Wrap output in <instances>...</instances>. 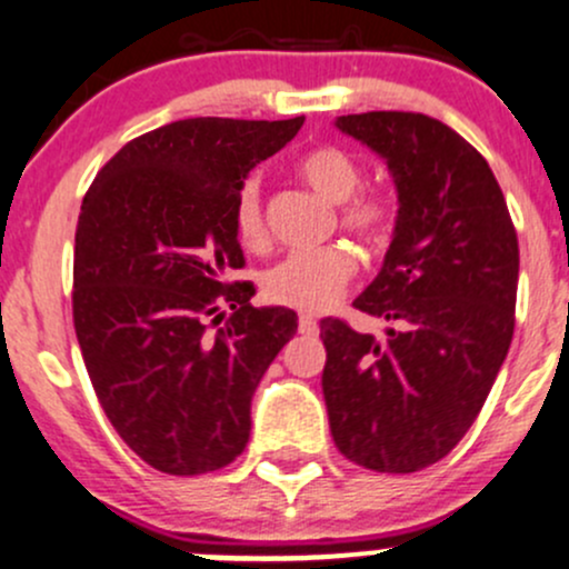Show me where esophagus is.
<instances>
[{
    "mask_svg": "<svg viewBox=\"0 0 569 569\" xmlns=\"http://www.w3.org/2000/svg\"><path fill=\"white\" fill-rule=\"evenodd\" d=\"M299 335H308V337L318 335V321L313 316H299Z\"/></svg>",
    "mask_w": 569,
    "mask_h": 569,
    "instance_id": "obj_1",
    "label": "esophagus"
}]
</instances>
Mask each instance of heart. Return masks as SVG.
I'll return each mask as SVG.
<instances>
[{"mask_svg": "<svg viewBox=\"0 0 569 569\" xmlns=\"http://www.w3.org/2000/svg\"><path fill=\"white\" fill-rule=\"evenodd\" d=\"M297 172L323 199L340 204V227L365 240H383L391 227V204L378 193H356L361 172L340 148H313L297 161ZM234 234L246 248H261L267 240L261 213L259 180L248 178L234 197ZM356 270L353 253L346 246H323L313 251H295L261 274V291L272 305L318 313L329 308L348 286Z\"/></svg>", "mask_w": 569, "mask_h": 569, "instance_id": "1", "label": "heart"}]
</instances>
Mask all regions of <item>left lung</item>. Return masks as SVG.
<instances>
[{
  "instance_id": "left-lung-1",
  "label": "left lung",
  "mask_w": 569,
  "mask_h": 569,
  "mask_svg": "<svg viewBox=\"0 0 569 569\" xmlns=\"http://www.w3.org/2000/svg\"><path fill=\"white\" fill-rule=\"evenodd\" d=\"M383 156L399 210L378 278L356 297L386 337L323 318L321 386L337 451L376 472H416L457 448L508 356L518 237L495 172L423 112L340 116Z\"/></svg>"
}]
</instances>
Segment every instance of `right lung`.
Segmentation results:
<instances>
[{
    "instance_id": "right-lung-1",
    "label": "right lung",
    "mask_w": 569,
    "mask_h": 569,
    "mask_svg": "<svg viewBox=\"0 0 569 569\" xmlns=\"http://www.w3.org/2000/svg\"><path fill=\"white\" fill-rule=\"evenodd\" d=\"M289 121L186 118L99 170L74 229L72 318L104 416L153 470L202 476L251 437V397L297 313L234 280V197L299 132Z\"/></svg>"
}]
</instances>
